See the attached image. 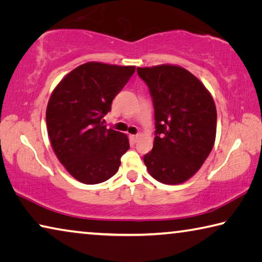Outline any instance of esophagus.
Masks as SVG:
<instances>
[{"mask_svg":"<svg viewBox=\"0 0 262 262\" xmlns=\"http://www.w3.org/2000/svg\"><path fill=\"white\" fill-rule=\"evenodd\" d=\"M130 139L134 141V143H136V141L139 139V135H131L130 136Z\"/></svg>","mask_w":262,"mask_h":262,"instance_id":"1","label":"esophagus"}]
</instances>
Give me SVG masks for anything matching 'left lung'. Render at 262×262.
<instances>
[{
    "label": "left lung",
    "mask_w": 262,
    "mask_h": 262,
    "mask_svg": "<svg viewBox=\"0 0 262 262\" xmlns=\"http://www.w3.org/2000/svg\"><path fill=\"white\" fill-rule=\"evenodd\" d=\"M154 103L156 138L144 157L151 177L165 184L186 182L199 171L216 139L215 101L186 68L164 63L138 67Z\"/></svg>",
    "instance_id": "obj_1"
}]
</instances>
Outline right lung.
Segmentation results:
<instances>
[{"label":"right lung","instance_id":"1","mask_svg":"<svg viewBox=\"0 0 262 262\" xmlns=\"http://www.w3.org/2000/svg\"><path fill=\"white\" fill-rule=\"evenodd\" d=\"M135 71V66L85 62L63 76L51 94L47 134L59 161L78 181L101 183L118 170L128 138L106 128L102 118Z\"/></svg>","mask_w":262,"mask_h":262}]
</instances>
